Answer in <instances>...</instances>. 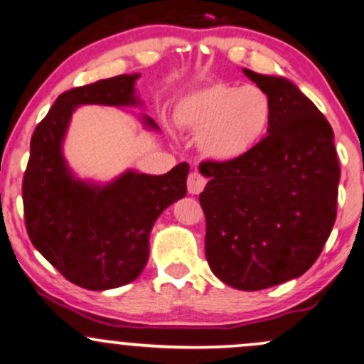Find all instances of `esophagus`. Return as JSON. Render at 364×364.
<instances>
[{
  "label": "esophagus",
  "mask_w": 364,
  "mask_h": 364,
  "mask_svg": "<svg viewBox=\"0 0 364 364\" xmlns=\"http://www.w3.org/2000/svg\"><path fill=\"white\" fill-rule=\"evenodd\" d=\"M206 186V178L199 173L198 170L191 171L189 177H187V191L191 194H199Z\"/></svg>",
  "instance_id": "1"
}]
</instances>
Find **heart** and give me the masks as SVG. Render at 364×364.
Wrapping results in <instances>:
<instances>
[{"label": "heart", "instance_id": "heart-1", "mask_svg": "<svg viewBox=\"0 0 364 364\" xmlns=\"http://www.w3.org/2000/svg\"><path fill=\"white\" fill-rule=\"evenodd\" d=\"M274 105L265 90L210 83L178 104L177 123L198 135L206 158L232 163L250 154L267 135Z\"/></svg>", "mask_w": 364, "mask_h": 364}]
</instances>
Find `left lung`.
<instances>
[{"label": "left lung", "instance_id": "8db88e82", "mask_svg": "<svg viewBox=\"0 0 364 364\" xmlns=\"http://www.w3.org/2000/svg\"><path fill=\"white\" fill-rule=\"evenodd\" d=\"M274 105L269 135L232 163L203 161L199 194L210 269L229 287L257 291L302 276L337 218L340 166L333 130L284 77L243 69Z\"/></svg>", "mask_w": 364, "mask_h": 364}]
</instances>
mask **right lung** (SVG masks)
<instances>
[{
    "instance_id": "right-lung-1",
    "label": "right lung",
    "mask_w": 364,
    "mask_h": 364,
    "mask_svg": "<svg viewBox=\"0 0 364 364\" xmlns=\"http://www.w3.org/2000/svg\"><path fill=\"white\" fill-rule=\"evenodd\" d=\"M136 77L121 74L60 93L31 136L22 181L31 243L65 279L93 291L139 277L149 259L152 224L187 193V163L165 175L128 171L104 187L76 181L65 166L60 144L74 107L136 104ZM146 123L156 127L151 118Z\"/></svg>"
}]
</instances>
